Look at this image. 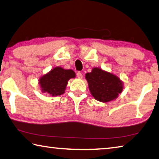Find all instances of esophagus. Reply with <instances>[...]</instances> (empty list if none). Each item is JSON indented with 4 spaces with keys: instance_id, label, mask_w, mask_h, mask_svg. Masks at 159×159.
Segmentation results:
<instances>
[{
    "instance_id": "1",
    "label": "esophagus",
    "mask_w": 159,
    "mask_h": 159,
    "mask_svg": "<svg viewBox=\"0 0 159 159\" xmlns=\"http://www.w3.org/2000/svg\"><path fill=\"white\" fill-rule=\"evenodd\" d=\"M76 76H77L78 78H79V79H82V78H83V74H82L81 72H80V71H79L76 74Z\"/></svg>"
}]
</instances>
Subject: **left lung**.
I'll list each match as a JSON object with an SVG mask.
<instances>
[{"label":"left lung","mask_w":159,"mask_h":159,"mask_svg":"<svg viewBox=\"0 0 159 159\" xmlns=\"http://www.w3.org/2000/svg\"><path fill=\"white\" fill-rule=\"evenodd\" d=\"M90 93L95 99L107 102L116 99L123 90V84L117 76L99 68L85 74Z\"/></svg>","instance_id":"left-lung-1"}]
</instances>
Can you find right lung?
<instances>
[{"mask_svg":"<svg viewBox=\"0 0 159 159\" xmlns=\"http://www.w3.org/2000/svg\"><path fill=\"white\" fill-rule=\"evenodd\" d=\"M76 74L71 69H64L55 67L49 73L39 80L43 93H48L52 96L62 95L65 90L68 80L74 78Z\"/></svg>","mask_w":159,"mask_h":159,"instance_id":"1","label":"right lung"}]
</instances>
